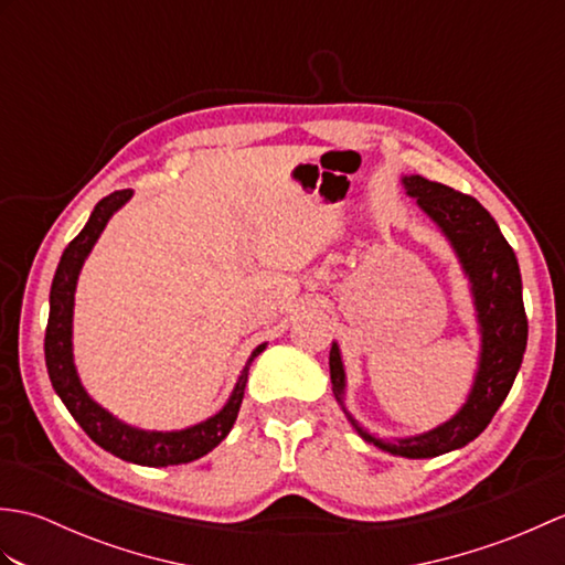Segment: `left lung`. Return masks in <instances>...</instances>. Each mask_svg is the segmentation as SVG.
I'll list each match as a JSON object with an SVG mask.
<instances>
[{
    "label": "left lung",
    "instance_id": "left-lung-1",
    "mask_svg": "<svg viewBox=\"0 0 565 565\" xmlns=\"http://www.w3.org/2000/svg\"><path fill=\"white\" fill-rule=\"evenodd\" d=\"M403 186L447 235L468 281H471L478 330H481L476 381L459 413L417 437L393 441L379 439L369 435L350 413L344 411V415L359 431V437L374 447L405 456V459H431V456L461 449L468 441H473L490 425L502 401L508 398L526 350V313L518 257L508 239L502 237L493 215L473 196L439 182H429L419 174L403 177ZM330 379L334 398L342 405L344 366L340 347L334 342L330 350Z\"/></svg>",
    "mask_w": 565,
    "mask_h": 565
}]
</instances>
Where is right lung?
<instances>
[{"instance_id":"add662e5","label":"right lung","mask_w":565,"mask_h":565,"mask_svg":"<svg viewBox=\"0 0 565 565\" xmlns=\"http://www.w3.org/2000/svg\"><path fill=\"white\" fill-rule=\"evenodd\" d=\"M130 196H134L130 189L114 191V194L104 196L97 206H94L87 225L82 227V233L72 239L65 247L63 257H60L51 286V316H47L45 328V366L60 401L65 403L70 415L77 419L79 427L87 431L89 439L97 441L102 449L111 451L118 459L140 466L189 463L218 447L227 437V431L233 429L239 405H243L252 359L264 352L267 344H259L257 350L252 352L247 366L243 369V374H239L235 383L231 398L223 405V411L209 419H203V423L194 427L177 431L138 429L121 423V419H116L109 411H104L99 403H94L89 398L87 391H84L79 383L75 359H72V308H75L77 276L106 223H109L111 215L121 209Z\"/></svg>"}]
</instances>
